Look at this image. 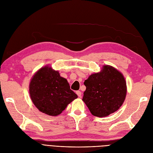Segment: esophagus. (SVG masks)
<instances>
[{"label": "esophagus", "instance_id": "1", "mask_svg": "<svg viewBox=\"0 0 153 153\" xmlns=\"http://www.w3.org/2000/svg\"><path fill=\"white\" fill-rule=\"evenodd\" d=\"M76 93L78 95V96L79 97V98H82V92L80 91H77L76 92Z\"/></svg>", "mask_w": 153, "mask_h": 153}]
</instances>
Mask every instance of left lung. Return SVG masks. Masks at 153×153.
<instances>
[{"label": "left lung", "mask_w": 153, "mask_h": 153, "mask_svg": "<svg viewBox=\"0 0 153 153\" xmlns=\"http://www.w3.org/2000/svg\"><path fill=\"white\" fill-rule=\"evenodd\" d=\"M84 85L86 89L82 101L96 117H104L116 112L126 98V80L123 73L112 66L104 65L100 72L92 73Z\"/></svg>", "instance_id": "obj_1"}]
</instances>
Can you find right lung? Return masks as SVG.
<instances>
[{"label": "right lung", "instance_id": "right-lung-1", "mask_svg": "<svg viewBox=\"0 0 153 153\" xmlns=\"http://www.w3.org/2000/svg\"><path fill=\"white\" fill-rule=\"evenodd\" d=\"M29 94L40 112L57 116L78 98L66 78L48 65L40 68L30 79Z\"/></svg>", "mask_w": 153, "mask_h": 153}]
</instances>
